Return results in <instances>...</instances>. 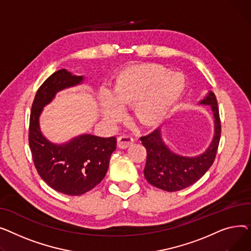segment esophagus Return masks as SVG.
Returning a JSON list of instances; mask_svg holds the SVG:
<instances>
[{"instance_id":"obj_1","label":"esophagus","mask_w":251,"mask_h":251,"mask_svg":"<svg viewBox=\"0 0 251 251\" xmlns=\"http://www.w3.org/2000/svg\"><path fill=\"white\" fill-rule=\"evenodd\" d=\"M132 143H134V139L128 135H123L117 138V146H119V148L121 149L127 148V147H129Z\"/></svg>"}]
</instances>
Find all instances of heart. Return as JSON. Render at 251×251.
<instances>
[{"label": "heart", "instance_id": "1", "mask_svg": "<svg viewBox=\"0 0 251 251\" xmlns=\"http://www.w3.org/2000/svg\"><path fill=\"white\" fill-rule=\"evenodd\" d=\"M183 82L177 75L157 65H136L124 70L112 94H104L101 109L109 123L120 122L124 109L134 105L136 120L145 127L163 122L182 93Z\"/></svg>", "mask_w": 251, "mask_h": 251}]
</instances>
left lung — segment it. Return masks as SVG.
Wrapping results in <instances>:
<instances>
[{"label": "left lung", "mask_w": 251, "mask_h": 251, "mask_svg": "<svg viewBox=\"0 0 251 251\" xmlns=\"http://www.w3.org/2000/svg\"><path fill=\"white\" fill-rule=\"evenodd\" d=\"M199 104L210 105L215 120V134L202 154L186 157L172 152L162 140L161 129L141 137L147 151L144 175L152 185L166 191L181 190L201 178L214 163L221 137V122L215 94L210 91Z\"/></svg>", "instance_id": "8db88e82"}]
</instances>
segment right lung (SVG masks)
I'll return each mask as SVG.
<instances>
[{
    "label": "right lung",
    "mask_w": 251,
    "mask_h": 251,
    "mask_svg": "<svg viewBox=\"0 0 251 251\" xmlns=\"http://www.w3.org/2000/svg\"><path fill=\"white\" fill-rule=\"evenodd\" d=\"M84 77L63 69L56 71L39 87L29 122V147L40 177L51 188L68 196H81L104 178L109 160L116 148V138L84 134L56 145L42 135L39 116L58 91L81 84Z\"/></svg>",
    "instance_id": "add662e5"
}]
</instances>
